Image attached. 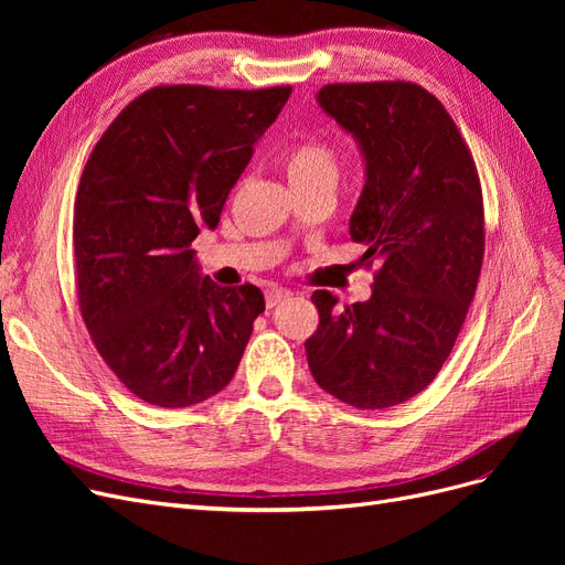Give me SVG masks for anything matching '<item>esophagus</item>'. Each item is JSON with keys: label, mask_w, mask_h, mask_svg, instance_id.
I'll return each mask as SVG.
<instances>
[{"label": "esophagus", "mask_w": 565, "mask_h": 565, "mask_svg": "<svg viewBox=\"0 0 565 565\" xmlns=\"http://www.w3.org/2000/svg\"><path fill=\"white\" fill-rule=\"evenodd\" d=\"M285 297H289L287 289H282V287H270V289H266V306L270 309V306H276V303L282 301Z\"/></svg>", "instance_id": "1"}]
</instances>
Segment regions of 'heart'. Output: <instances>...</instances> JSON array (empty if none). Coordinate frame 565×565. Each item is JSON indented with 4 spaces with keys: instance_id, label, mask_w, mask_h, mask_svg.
I'll return each mask as SVG.
<instances>
[{
    "instance_id": "b5f03b06",
    "label": "heart",
    "mask_w": 565,
    "mask_h": 565,
    "mask_svg": "<svg viewBox=\"0 0 565 565\" xmlns=\"http://www.w3.org/2000/svg\"><path fill=\"white\" fill-rule=\"evenodd\" d=\"M278 162L295 193H301L337 185L341 152L339 146L324 136L306 134L280 152Z\"/></svg>"
}]
</instances>
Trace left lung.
Here are the masks:
<instances>
[{"instance_id":"8db88e82","label":"left lung","mask_w":565,"mask_h":565,"mask_svg":"<svg viewBox=\"0 0 565 565\" xmlns=\"http://www.w3.org/2000/svg\"><path fill=\"white\" fill-rule=\"evenodd\" d=\"M318 100L363 148L349 231L377 270L367 301L313 292L306 358L330 396L384 409L436 380L465 324L486 252L481 179L450 113L415 82L324 84Z\"/></svg>"}]
</instances>
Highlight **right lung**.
I'll return each mask as SVG.
<instances>
[{
	"instance_id": "1",
	"label": "right lung",
	"mask_w": 565,
	"mask_h": 565,
	"mask_svg": "<svg viewBox=\"0 0 565 565\" xmlns=\"http://www.w3.org/2000/svg\"><path fill=\"white\" fill-rule=\"evenodd\" d=\"M292 87L160 84L94 146L75 198L77 303L96 351L136 398L188 407L241 365L259 287L200 278L191 243L226 198Z\"/></svg>"
}]
</instances>
